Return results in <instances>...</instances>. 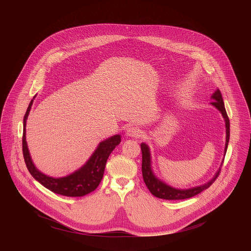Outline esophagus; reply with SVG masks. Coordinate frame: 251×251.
<instances>
[{
    "mask_svg": "<svg viewBox=\"0 0 251 251\" xmlns=\"http://www.w3.org/2000/svg\"><path fill=\"white\" fill-rule=\"evenodd\" d=\"M141 134H142V131L140 130V128L135 127V126H131V127L127 128V130H126V136H128V137L138 138L141 136Z\"/></svg>",
    "mask_w": 251,
    "mask_h": 251,
    "instance_id": "obj_1",
    "label": "esophagus"
}]
</instances>
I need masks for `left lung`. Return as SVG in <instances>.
I'll return each instance as SVG.
<instances>
[{
	"label": "left lung",
	"instance_id": "left-lung-1",
	"mask_svg": "<svg viewBox=\"0 0 251 251\" xmlns=\"http://www.w3.org/2000/svg\"><path fill=\"white\" fill-rule=\"evenodd\" d=\"M211 98L213 101L210 102L211 105L216 107L217 109L222 113V115L225 118L226 121V148H225V154L226 153L227 150V145L229 142V119L227 116V113L225 108V103L224 99L222 96V93L220 89H217L212 94ZM141 151H142V174H143V178H144V182L151 192V194L159 199H164V200H185V199H190L192 197H195L196 195L201 193L202 191L206 190L209 188L212 183L217 180V177L220 175L221 169L217 172L216 176H214L209 182L202 186L195 187L192 189L188 190H178L172 188L168 186L167 184L163 183L160 181L159 178L154 175L151 169V155H150V150L149 147L145 144V143H142L141 144Z\"/></svg>",
	"mask_w": 251,
	"mask_h": 251
}]
</instances>
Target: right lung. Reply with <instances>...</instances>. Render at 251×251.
<instances>
[{
    "mask_svg": "<svg viewBox=\"0 0 251 251\" xmlns=\"http://www.w3.org/2000/svg\"><path fill=\"white\" fill-rule=\"evenodd\" d=\"M33 99H31V101L29 102L24 117L23 154L28 172L45 188L57 195L65 197H82L93 192L99 186L102 180L107 159H108L109 155L115 149V147L120 144V135H114L102 141L92 154V156L86 162V164L75 173L57 178L49 176L34 167L29 156L25 141V124Z\"/></svg>",
    "mask_w": 251,
    "mask_h": 251,
    "instance_id": "obj_1",
    "label": "right lung"
}]
</instances>
